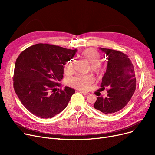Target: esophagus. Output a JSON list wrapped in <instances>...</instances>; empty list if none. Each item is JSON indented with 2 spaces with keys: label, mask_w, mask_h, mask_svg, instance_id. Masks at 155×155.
<instances>
[{
  "label": "esophagus",
  "mask_w": 155,
  "mask_h": 155,
  "mask_svg": "<svg viewBox=\"0 0 155 155\" xmlns=\"http://www.w3.org/2000/svg\"><path fill=\"white\" fill-rule=\"evenodd\" d=\"M80 93H82V94H84V95H88V94H89V93L88 92H82V91H80Z\"/></svg>",
  "instance_id": "1"
}]
</instances>
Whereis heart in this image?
Wrapping results in <instances>:
<instances>
[{"label": "heart", "instance_id": "obj_1", "mask_svg": "<svg viewBox=\"0 0 155 155\" xmlns=\"http://www.w3.org/2000/svg\"><path fill=\"white\" fill-rule=\"evenodd\" d=\"M82 57L86 59L91 64V69L95 73L99 74L103 71V64L99 61L100 54L94 48H87L81 54ZM64 72L70 74L73 71V61H68L64 65ZM94 82V78L91 75H77L69 78L67 83L71 87L78 90L85 91Z\"/></svg>", "mask_w": 155, "mask_h": 155}]
</instances>
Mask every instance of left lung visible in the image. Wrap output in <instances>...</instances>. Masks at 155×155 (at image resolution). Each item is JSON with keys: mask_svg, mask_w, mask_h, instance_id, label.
<instances>
[{"mask_svg": "<svg viewBox=\"0 0 155 155\" xmlns=\"http://www.w3.org/2000/svg\"><path fill=\"white\" fill-rule=\"evenodd\" d=\"M100 49L108 60L101 87H108V94L105 98L97 97L94 107L105 114H112L123 109L131 100L136 90V77L127 55L111 49Z\"/></svg>", "mask_w": 155, "mask_h": 155, "instance_id": "1", "label": "left lung"}]
</instances>
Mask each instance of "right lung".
<instances>
[{"instance_id":"right-lung-1","label":"right lung","mask_w":155,"mask_h":155,"mask_svg":"<svg viewBox=\"0 0 155 155\" xmlns=\"http://www.w3.org/2000/svg\"><path fill=\"white\" fill-rule=\"evenodd\" d=\"M77 50L39 43L24 50L16 60L14 88L21 103L37 117L47 119L66 107L74 89H58L63 77L64 65Z\"/></svg>"}]
</instances>
